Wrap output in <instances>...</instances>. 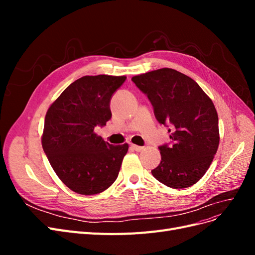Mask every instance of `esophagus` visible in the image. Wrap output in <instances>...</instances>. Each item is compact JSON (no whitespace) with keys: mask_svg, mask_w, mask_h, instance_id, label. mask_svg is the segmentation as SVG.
Instances as JSON below:
<instances>
[{"mask_svg":"<svg viewBox=\"0 0 255 255\" xmlns=\"http://www.w3.org/2000/svg\"><path fill=\"white\" fill-rule=\"evenodd\" d=\"M130 148H132L136 152H140V151H142L144 149L143 146H139V145H136V144H130Z\"/></svg>","mask_w":255,"mask_h":255,"instance_id":"34e87169","label":"esophagus"}]
</instances>
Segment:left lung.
Here are the masks:
<instances>
[{
  "mask_svg": "<svg viewBox=\"0 0 255 255\" xmlns=\"http://www.w3.org/2000/svg\"><path fill=\"white\" fill-rule=\"evenodd\" d=\"M132 81L170 133L171 141L158 146L161 160L151 171L153 176L171 188L196 184L219 145L218 115L212 100L194 80L173 69L136 75Z\"/></svg>",
  "mask_w": 255,
  "mask_h": 255,
  "instance_id": "1",
  "label": "left lung"
}]
</instances>
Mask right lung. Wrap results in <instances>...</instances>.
<instances>
[{
    "instance_id": "right-lung-1",
    "label": "right lung",
    "mask_w": 255,
    "mask_h": 255,
    "mask_svg": "<svg viewBox=\"0 0 255 255\" xmlns=\"http://www.w3.org/2000/svg\"><path fill=\"white\" fill-rule=\"evenodd\" d=\"M126 76H83L63 91L45 115L42 148L57 176L80 195L109 188L120 171L128 143L113 145L95 134L111 120L113 95Z\"/></svg>"
}]
</instances>
